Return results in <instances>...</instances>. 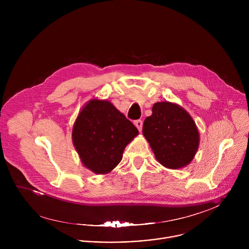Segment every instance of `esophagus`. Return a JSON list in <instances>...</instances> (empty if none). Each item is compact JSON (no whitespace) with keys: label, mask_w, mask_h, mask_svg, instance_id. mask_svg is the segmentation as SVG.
Returning <instances> with one entry per match:
<instances>
[{"label":"esophagus","mask_w":249,"mask_h":249,"mask_svg":"<svg viewBox=\"0 0 249 249\" xmlns=\"http://www.w3.org/2000/svg\"><path fill=\"white\" fill-rule=\"evenodd\" d=\"M134 124H135V126L137 127V129L141 132V131H142V127H143V121H142V120H136V121L134 122Z\"/></svg>","instance_id":"esophagus-1"}]
</instances>
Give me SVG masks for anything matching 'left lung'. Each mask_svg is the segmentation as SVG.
I'll list each match as a JSON object with an SVG mask.
<instances>
[{
  "label": "left lung",
  "mask_w": 249,
  "mask_h": 249,
  "mask_svg": "<svg viewBox=\"0 0 249 249\" xmlns=\"http://www.w3.org/2000/svg\"><path fill=\"white\" fill-rule=\"evenodd\" d=\"M145 119L143 134L157 160L171 169L188 165L199 147V132L190 114L178 104L157 102Z\"/></svg>",
  "instance_id": "8db88e82"
}]
</instances>
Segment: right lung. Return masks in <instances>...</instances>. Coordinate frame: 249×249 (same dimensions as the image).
I'll return each instance as SVG.
<instances>
[{
    "label": "right lung",
    "instance_id": "right-lung-1",
    "mask_svg": "<svg viewBox=\"0 0 249 249\" xmlns=\"http://www.w3.org/2000/svg\"><path fill=\"white\" fill-rule=\"evenodd\" d=\"M139 131L107 100L91 99L79 113L72 132L83 164L96 174L109 173Z\"/></svg>",
    "mask_w": 249,
    "mask_h": 249
}]
</instances>
